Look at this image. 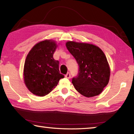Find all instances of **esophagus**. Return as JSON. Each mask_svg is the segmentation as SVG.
Instances as JSON below:
<instances>
[{
  "mask_svg": "<svg viewBox=\"0 0 134 134\" xmlns=\"http://www.w3.org/2000/svg\"><path fill=\"white\" fill-rule=\"evenodd\" d=\"M65 77L67 79H70V77H71V74H70V72H67V73L65 75Z\"/></svg>",
  "mask_w": 134,
  "mask_h": 134,
  "instance_id": "esophagus-1",
  "label": "esophagus"
}]
</instances>
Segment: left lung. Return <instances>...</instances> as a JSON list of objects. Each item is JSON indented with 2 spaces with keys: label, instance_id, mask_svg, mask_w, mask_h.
<instances>
[{
  "label": "left lung",
  "instance_id": "8db88e82",
  "mask_svg": "<svg viewBox=\"0 0 134 134\" xmlns=\"http://www.w3.org/2000/svg\"><path fill=\"white\" fill-rule=\"evenodd\" d=\"M66 47L79 65L77 75L72 79L77 91L86 97L99 95L109 83L110 69L105 54L98 47L69 41Z\"/></svg>",
  "mask_w": 134,
  "mask_h": 134
}]
</instances>
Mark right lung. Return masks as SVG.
I'll list each match as a JSON object with an SVG mask.
<instances>
[{
	"mask_svg": "<svg viewBox=\"0 0 134 134\" xmlns=\"http://www.w3.org/2000/svg\"><path fill=\"white\" fill-rule=\"evenodd\" d=\"M55 42L45 40L34 45L27 55L24 64V81L33 94L39 96L48 94L64 77L59 70V62L53 54Z\"/></svg>",
	"mask_w": 134,
	"mask_h": 134,
	"instance_id": "right-lung-1",
	"label": "right lung"
}]
</instances>
